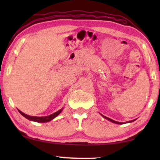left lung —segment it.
<instances>
[{"instance_id": "obj_1", "label": "left lung", "mask_w": 160, "mask_h": 160, "mask_svg": "<svg viewBox=\"0 0 160 160\" xmlns=\"http://www.w3.org/2000/svg\"><path fill=\"white\" fill-rule=\"evenodd\" d=\"M103 116V115H102ZM103 117L104 118H107V119H108V120H109L110 121H112V122H113V123H117V124H123V123H120V122H117V121H113V120H112V119H111V118H108V117H107V116H103ZM134 120H132V121H128V122H126V123H130V122H132V121H133Z\"/></svg>"}]
</instances>
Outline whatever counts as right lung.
<instances>
[{
	"mask_svg": "<svg viewBox=\"0 0 160 160\" xmlns=\"http://www.w3.org/2000/svg\"><path fill=\"white\" fill-rule=\"evenodd\" d=\"M63 109H61L60 110L57 111V112L52 113V114H51L49 116H43V117H38V116H29V115H27L25 113H22V112H20V110L19 111V112H20L22 115L24 117H25L26 118L29 119V120L30 121H36V122H39V123H44V122H48V121H50L53 119L55 117H56L59 113H60Z\"/></svg>",
	"mask_w": 160,
	"mask_h": 160,
	"instance_id": "obj_1",
	"label": "right lung"
}]
</instances>
